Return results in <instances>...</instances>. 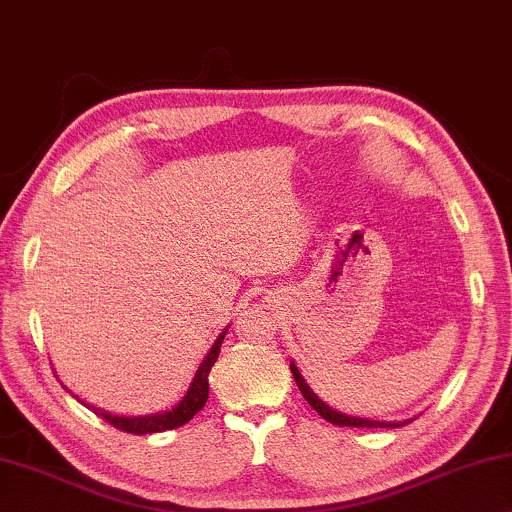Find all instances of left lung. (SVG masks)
I'll return each mask as SVG.
<instances>
[{
    "label": "left lung",
    "mask_w": 512,
    "mask_h": 512,
    "mask_svg": "<svg viewBox=\"0 0 512 512\" xmlns=\"http://www.w3.org/2000/svg\"><path fill=\"white\" fill-rule=\"evenodd\" d=\"M290 369H292V376H294V380H297V385H299V390H301V394H304V399L311 403L313 406V410H318V413L325 417L327 422H331V424H338V427H403V424H408V422H376V420H366V417H352V415H343V413H338V410H334V408H329L325 401L322 399H318V394H315L311 387L306 385V380H304V376H301L299 373V369L294 364H290Z\"/></svg>",
    "instance_id": "1"
}]
</instances>
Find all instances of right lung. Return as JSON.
Here are the masks:
<instances>
[{
	"label": "right lung",
	"mask_w": 512,
	"mask_h": 512,
	"mask_svg": "<svg viewBox=\"0 0 512 512\" xmlns=\"http://www.w3.org/2000/svg\"><path fill=\"white\" fill-rule=\"evenodd\" d=\"M227 329L222 331V334L215 338L213 348L208 350V355L204 357V362L197 369V376H194L190 390H187L185 397L176 403L171 410H164V413H155V415H143V417H120V415H111V413H104L102 408H92L90 410L99 417H104L106 422L113 424L115 429L125 431V434H136V436H143V434H157V431H169V429H176V427H183L185 422H190L194 415L199 413L201 408H204V403L208 399V373H211L215 359L220 355V345H222V338H225Z\"/></svg>",
	"instance_id": "obj_1"
}]
</instances>
